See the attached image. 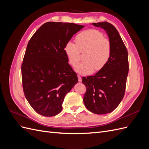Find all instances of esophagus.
<instances>
[{
    "instance_id": "obj_1",
    "label": "esophagus",
    "mask_w": 149,
    "mask_h": 149,
    "mask_svg": "<svg viewBox=\"0 0 149 149\" xmlns=\"http://www.w3.org/2000/svg\"><path fill=\"white\" fill-rule=\"evenodd\" d=\"M78 81H79V83L82 82V78H81V76H80L79 75H78Z\"/></svg>"
}]
</instances>
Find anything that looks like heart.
I'll use <instances>...</instances> for the list:
<instances>
[{
  "label": "heart",
  "instance_id": "obj_1",
  "mask_svg": "<svg viewBox=\"0 0 149 149\" xmlns=\"http://www.w3.org/2000/svg\"><path fill=\"white\" fill-rule=\"evenodd\" d=\"M76 43L67 42L64 51L70 63L75 66L80 60V52L84 54V61L75 67L76 71L80 74H91L94 70H101L109 61L111 55L110 42L106 39L101 31L97 30H87L79 33L76 37Z\"/></svg>",
  "mask_w": 149,
  "mask_h": 149
}]
</instances>
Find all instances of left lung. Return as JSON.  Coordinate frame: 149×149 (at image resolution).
Instances as JSON below:
<instances>
[{
	"instance_id": "left-lung-1",
	"label": "left lung",
	"mask_w": 149,
	"mask_h": 149,
	"mask_svg": "<svg viewBox=\"0 0 149 149\" xmlns=\"http://www.w3.org/2000/svg\"><path fill=\"white\" fill-rule=\"evenodd\" d=\"M92 25L102 29L107 34L111 55L101 70L94 76L82 78L86 87L83 101L86 107L93 113L106 114L113 111L124 97L129 72L128 53L114 25L107 22Z\"/></svg>"
}]
</instances>
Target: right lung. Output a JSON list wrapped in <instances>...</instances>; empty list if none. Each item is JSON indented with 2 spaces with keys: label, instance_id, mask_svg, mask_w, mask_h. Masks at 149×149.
Wrapping results in <instances>:
<instances>
[{
  "label": "right lung",
  "instance_id": "1",
  "mask_svg": "<svg viewBox=\"0 0 149 149\" xmlns=\"http://www.w3.org/2000/svg\"><path fill=\"white\" fill-rule=\"evenodd\" d=\"M84 27L48 22L29 42L21 68L22 84L26 100L38 114L47 117L59 114L66 94L78 83L64 47Z\"/></svg>",
  "mask_w": 149,
  "mask_h": 149
}]
</instances>
